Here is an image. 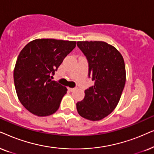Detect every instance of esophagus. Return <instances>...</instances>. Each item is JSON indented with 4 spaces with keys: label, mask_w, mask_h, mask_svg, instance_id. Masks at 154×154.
Returning a JSON list of instances; mask_svg holds the SVG:
<instances>
[{
    "label": "esophagus",
    "mask_w": 154,
    "mask_h": 154,
    "mask_svg": "<svg viewBox=\"0 0 154 154\" xmlns=\"http://www.w3.org/2000/svg\"><path fill=\"white\" fill-rule=\"evenodd\" d=\"M76 89H77V88H76V87H75V88H68V89H69L70 91H73L74 90H75Z\"/></svg>",
    "instance_id": "1"
}]
</instances>
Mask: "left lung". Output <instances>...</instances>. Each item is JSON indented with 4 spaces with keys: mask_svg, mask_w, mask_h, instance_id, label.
I'll use <instances>...</instances> for the list:
<instances>
[{
    "mask_svg": "<svg viewBox=\"0 0 154 154\" xmlns=\"http://www.w3.org/2000/svg\"><path fill=\"white\" fill-rule=\"evenodd\" d=\"M89 63L88 76L94 85L85 91L77 103L79 116L96 121L113 111L121 97L126 81L125 65L120 53L104 42H77Z\"/></svg>",
    "mask_w": 154,
    "mask_h": 154,
    "instance_id": "8db88e82",
    "label": "left lung"
}]
</instances>
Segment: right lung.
I'll list each match as a JSON object with an SVG mask.
<instances>
[{
  "label": "right lung",
  "mask_w": 154,
  "mask_h": 154,
  "mask_svg": "<svg viewBox=\"0 0 154 154\" xmlns=\"http://www.w3.org/2000/svg\"><path fill=\"white\" fill-rule=\"evenodd\" d=\"M76 46V42L35 39L20 51L14 69V83L20 101L35 116L58 110L67 88L51 78Z\"/></svg>",
  "instance_id": "1"
}]
</instances>
